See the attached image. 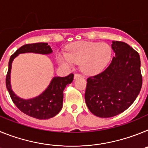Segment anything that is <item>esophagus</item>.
<instances>
[{
  "label": "esophagus",
  "instance_id": "esophagus-1",
  "mask_svg": "<svg viewBox=\"0 0 148 148\" xmlns=\"http://www.w3.org/2000/svg\"><path fill=\"white\" fill-rule=\"evenodd\" d=\"M80 76H82V75H81V74H79V73H75V78H78V77H80Z\"/></svg>",
  "mask_w": 148,
  "mask_h": 148
}]
</instances>
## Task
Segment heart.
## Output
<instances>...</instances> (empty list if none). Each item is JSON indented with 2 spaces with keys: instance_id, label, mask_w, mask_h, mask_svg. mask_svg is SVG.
Listing matches in <instances>:
<instances>
[{
  "instance_id": "heart-1",
  "label": "heart",
  "mask_w": 148,
  "mask_h": 148,
  "mask_svg": "<svg viewBox=\"0 0 148 148\" xmlns=\"http://www.w3.org/2000/svg\"><path fill=\"white\" fill-rule=\"evenodd\" d=\"M112 49L107 44L80 41L71 44L66 53H59L58 61L61 65L71 66L80 64L81 69L87 75H94L104 70L109 64Z\"/></svg>"
}]
</instances>
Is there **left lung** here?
I'll return each mask as SVG.
<instances>
[{"instance_id": "obj_1", "label": "left lung", "mask_w": 148, "mask_h": 148, "mask_svg": "<svg viewBox=\"0 0 148 148\" xmlns=\"http://www.w3.org/2000/svg\"><path fill=\"white\" fill-rule=\"evenodd\" d=\"M115 52L109 66L87 79L85 101L93 115L109 118L126 110L136 100L142 85L140 57L122 41H113Z\"/></svg>"}]
</instances>
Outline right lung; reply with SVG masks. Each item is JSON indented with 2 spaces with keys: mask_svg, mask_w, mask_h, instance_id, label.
<instances>
[{
  "mask_svg": "<svg viewBox=\"0 0 148 148\" xmlns=\"http://www.w3.org/2000/svg\"><path fill=\"white\" fill-rule=\"evenodd\" d=\"M53 52L47 43H35L22 46L11 56L6 77V86L10 97L18 109L28 116L38 119L53 118L61 111L63 106L64 90L67 84L72 83L74 74L70 73L66 77H54L47 90L38 97L24 100L18 98L11 89L10 72L13 59L18 54L24 53H35L49 54Z\"/></svg>",
  "mask_w": 148,
  "mask_h": 148,
  "instance_id": "obj_1",
  "label": "right lung"
}]
</instances>
